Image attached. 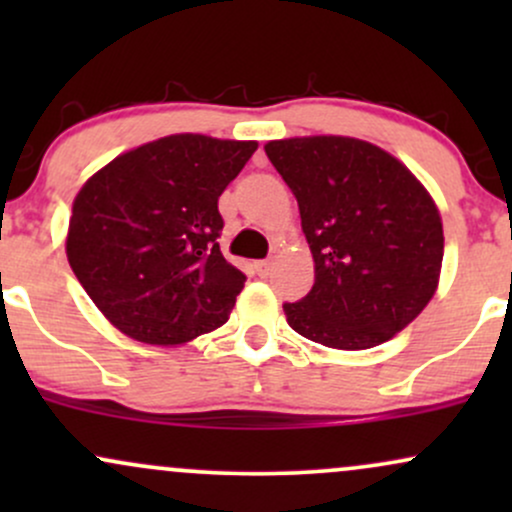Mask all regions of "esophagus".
I'll list each match as a JSON object with an SVG mask.
<instances>
[{"instance_id":"esophagus-1","label":"esophagus","mask_w":512,"mask_h":512,"mask_svg":"<svg viewBox=\"0 0 512 512\" xmlns=\"http://www.w3.org/2000/svg\"><path fill=\"white\" fill-rule=\"evenodd\" d=\"M257 272H260V276H267L269 272H272V262L260 260V262H257Z\"/></svg>"}]
</instances>
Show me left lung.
Listing matches in <instances>:
<instances>
[{
    "instance_id": "obj_1",
    "label": "left lung",
    "mask_w": 512,
    "mask_h": 512,
    "mask_svg": "<svg viewBox=\"0 0 512 512\" xmlns=\"http://www.w3.org/2000/svg\"><path fill=\"white\" fill-rule=\"evenodd\" d=\"M298 199L315 284L284 303L289 325L332 349L392 339L433 298L443 223L426 187L380 146L296 137L264 146Z\"/></svg>"
}]
</instances>
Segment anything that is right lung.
Listing matches in <instances>:
<instances>
[{
	"label": "right lung",
	"instance_id": "obj_1",
	"mask_svg": "<svg viewBox=\"0 0 512 512\" xmlns=\"http://www.w3.org/2000/svg\"><path fill=\"white\" fill-rule=\"evenodd\" d=\"M255 149L170 134L117 156L81 187L67 260L117 330L173 346L228 320L245 274L221 255L219 197Z\"/></svg>",
	"mask_w": 512,
	"mask_h": 512
}]
</instances>
